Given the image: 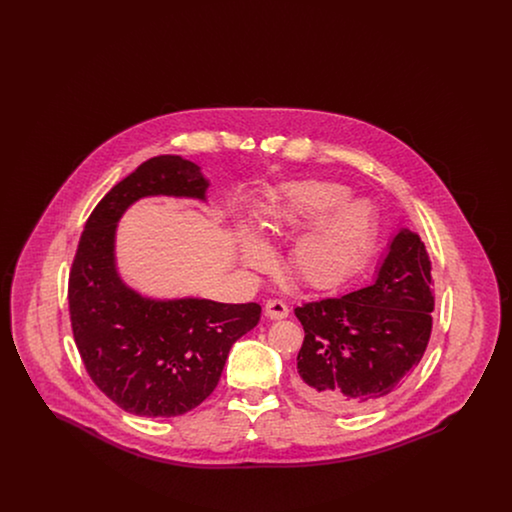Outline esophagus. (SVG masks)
Segmentation results:
<instances>
[{"label": "esophagus", "mask_w": 512, "mask_h": 512, "mask_svg": "<svg viewBox=\"0 0 512 512\" xmlns=\"http://www.w3.org/2000/svg\"><path fill=\"white\" fill-rule=\"evenodd\" d=\"M265 315L272 320H282V318L290 315V309L284 301L280 299H268L267 305H265Z\"/></svg>", "instance_id": "34e87169"}]
</instances>
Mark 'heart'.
Wrapping results in <instances>:
<instances>
[{"mask_svg":"<svg viewBox=\"0 0 512 512\" xmlns=\"http://www.w3.org/2000/svg\"><path fill=\"white\" fill-rule=\"evenodd\" d=\"M349 190L334 182H297L286 188L284 199L272 205L263 217L267 238L292 236L315 224L293 245L295 274L313 284L328 286L351 265L370 232V211L365 203H353L331 215L347 199ZM244 261L249 267H265L267 247L247 242Z\"/></svg>","mask_w":512,"mask_h":512,"instance_id":"obj_1","label":"heart"}]
</instances>
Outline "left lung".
Wrapping results in <instances>:
<instances>
[{"label":"left lung","mask_w":512,"mask_h":512,"mask_svg":"<svg viewBox=\"0 0 512 512\" xmlns=\"http://www.w3.org/2000/svg\"><path fill=\"white\" fill-rule=\"evenodd\" d=\"M436 305L424 242L401 230L372 286L295 307L305 340L295 390L330 413H359L397 390L420 363Z\"/></svg>","instance_id":"8db88e82"}]
</instances>
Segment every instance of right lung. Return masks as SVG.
I'll return each mask as SVG.
<instances>
[{"label":"right lung","instance_id":"obj_1","mask_svg":"<svg viewBox=\"0 0 512 512\" xmlns=\"http://www.w3.org/2000/svg\"><path fill=\"white\" fill-rule=\"evenodd\" d=\"M207 188L192 161L151 157L105 194L80 236L69 274L74 341L94 384L126 413L178 416L201 405L234 341L261 318L259 303L151 301L115 270V226L130 203L159 194L205 199Z\"/></svg>","mask_w":512,"mask_h":512}]
</instances>
